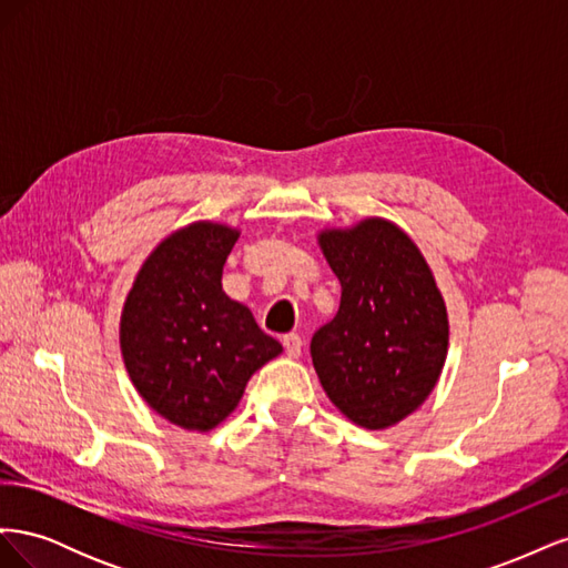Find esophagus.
Segmentation results:
<instances>
[{
    "mask_svg": "<svg viewBox=\"0 0 568 568\" xmlns=\"http://www.w3.org/2000/svg\"><path fill=\"white\" fill-rule=\"evenodd\" d=\"M282 346H284V351H286L288 357H298L301 351H303V338H301L298 334H286V336L282 338Z\"/></svg>",
    "mask_w": 568,
    "mask_h": 568,
    "instance_id": "34e87169",
    "label": "esophagus"
}]
</instances>
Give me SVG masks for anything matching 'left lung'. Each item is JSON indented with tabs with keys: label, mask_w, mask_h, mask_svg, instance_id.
I'll list each match as a JSON object with an SVG mask.
<instances>
[{
	"label": "left lung",
	"mask_w": 568,
	"mask_h": 568,
	"mask_svg": "<svg viewBox=\"0 0 568 568\" xmlns=\"http://www.w3.org/2000/svg\"><path fill=\"white\" fill-rule=\"evenodd\" d=\"M341 305L315 332L322 388L351 422L386 428L434 390L448 355V313L424 255L393 222L363 220L320 234Z\"/></svg>",
	"instance_id": "1"
}]
</instances>
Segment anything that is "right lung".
Returning a JSON list of instances; mask_svg holds the SVG:
<instances>
[{"instance_id":"right-lung-1","label":"right lung","mask_w":568,"mask_h":568,"mask_svg":"<svg viewBox=\"0 0 568 568\" xmlns=\"http://www.w3.org/2000/svg\"><path fill=\"white\" fill-rule=\"evenodd\" d=\"M239 232L194 222L170 234L136 274L120 317V351L142 398L186 432H211L239 405L282 343L222 291Z\"/></svg>"}]
</instances>
